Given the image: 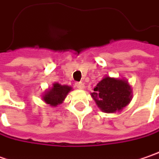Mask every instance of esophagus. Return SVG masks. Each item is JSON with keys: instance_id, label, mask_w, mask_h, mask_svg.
I'll list each match as a JSON object with an SVG mask.
<instances>
[{"instance_id": "34e87169", "label": "esophagus", "mask_w": 159, "mask_h": 159, "mask_svg": "<svg viewBox=\"0 0 159 159\" xmlns=\"http://www.w3.org/2000/svg\"><path fill=\"white\" fill-rule=\"evenodd\" d=\"M75 86L77 87L78 89H84V84H83L82 82H78V83H75Z\"/></svg>"}]
</instances>
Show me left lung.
<instances>
[{"mask_svg": "<svg viewBox=\"0 0 159 159\" xmlns=\"http://www.w3.org/2000/svg\"><path fill=\"white\" fill-rule=\"evenodd\" d=\"M103 112L115 113L126 107L132 100V88L127 81L106 76L98 83L91 93Z\"/></svg>", "mask_w": 159, "mask_h": 159, "instance_id": "1", "label": "left lung"}]
</instances>
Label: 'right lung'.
<instances>
[{"mask_svg": "<svg viewBox=\"0 0 159 159\" xmlns=\"http://www.w3.org/2000/svg\"><path fill=\"white\" fill-rule=\"evenodd\" d=\"M72 91V87L68 85H61L58 83L53 84L43 96V100L52 107H56L63 102L68 93Z\"/></svg>", "mask_w": 159, "mask_h": 159, "instance_id": "right-lung-1", "label": "right lung"}]
</instances>
